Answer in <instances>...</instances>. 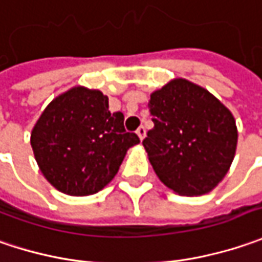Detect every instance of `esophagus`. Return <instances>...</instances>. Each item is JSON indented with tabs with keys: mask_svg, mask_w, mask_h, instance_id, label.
<instances>
[{
	"mask_svg": "<svg viewBox=\"0 0 262 262\" xmlns=\"http://www.w3.org/2000/svg\"><path fill=\"white\" fill-rule=\"evenodd\" d=\"M136 133H138L139 139L142 141L143 138H145V135H146V130H145V127H143V126H139V127H138V130H136Z\"/></svg>",
	"mask_w": 262,
	"mask_h": 262,
	"instance_id": "34e87169",
	"label": "esophagus"
}]
</instances>
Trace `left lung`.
Returning a JSON list of instances; mask_svg holds the SVG:
<instances>
[{"label":"left lung","mask_w":262,"mask_h":262,"mask_svg":"<svg viewBox=\"0 0 262 262\" xmlns=\"http://www.w3.org/2000/svg\"><path fill=\"white\" fill-rule=\"evenodd\" d=\"M148 108L154 127L142 143L160 180L186 196L212 190L234 158L237 129L232 113L186 79L152 92Z\"/></svg>","instance_id":"left-lung-1"}]
</instances>
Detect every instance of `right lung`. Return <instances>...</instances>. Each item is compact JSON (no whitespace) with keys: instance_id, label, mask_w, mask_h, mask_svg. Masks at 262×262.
<instances>
[{"instance_id":"add662e5","label":"right lung","mask_w":262,"mask_h":262,"mask_svg":"<svg viewBox=\"0 0 262 262\" xmlns=\"http://www.w3.org/2000/svg\"><path fill=\"white\" fill-rule=\"evenodd\" d=\"M30 143L42 174L54 188L85 196L108 185L139 138L126 132L123 113H111L102 92L76 86L43 110Z\"/></svg>"}]
</instances>
